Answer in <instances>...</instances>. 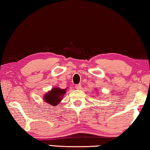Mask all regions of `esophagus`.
I'll use <instances>...</instances> for the list:
<instances>
[{"mask_svg":"<svg viewBox=\"0 0 150 150\" xmlns=\"http://www.w3.org/2000/svg\"><path fill=\"white\" fill-rule=\"evenodd\" d=\"M81 87V85H80V84H79V85H75V88H77V89H80Z\"/></svg>","mask_w":150,"mask_h":150,"instance_id":"obj_1","label":"esophagus"}]
</instances>
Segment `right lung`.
Listing matches in <instances>:
<instances>
[{
    "label": "right lung",
    "instance_id": "obj_1",
    "mask_svg": "<svg viewBox=\"0 0 150 150\" xmlns=\"http://www.w3.org/2000/svg\"><path fill=\"white\" fill-rule=\"evenodd\" d=\"M66 91L67 88H61L57 87H54L43 96L44 101L51 106H57L63 99V96L66 93Z\"/></svg>",
    "mask_w": 150,
    "mask_h": 150
}]
</instances>
